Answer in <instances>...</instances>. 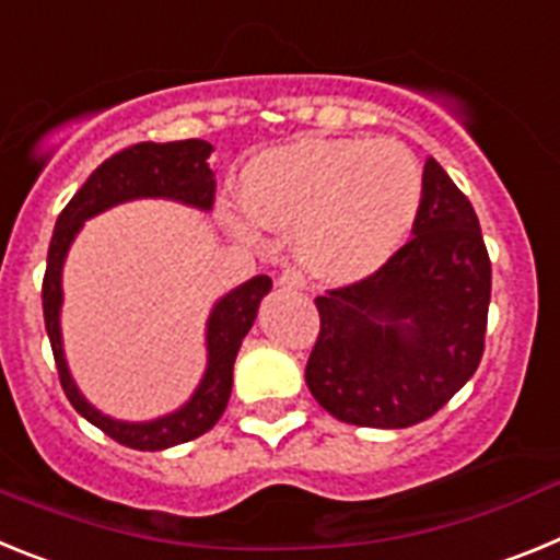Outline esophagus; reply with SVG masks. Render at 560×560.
<instances>
[{
	"label": "esophagus",
	"mask_w": 560,
	"mask_h": 560,
	"mask_svg": "<svg viewBox=\"0 0 560 560\" xmlns=\"http://www.w3.org/2000/svg\"><path fill=\"white\" fill-rule=\"evenodd\" d=\"M277 285H280V289H305V277H303V271H296V269H285L283 275L277 277Z\"/></svg>",
	"instance_id": "34e87169"
}]
</instances>
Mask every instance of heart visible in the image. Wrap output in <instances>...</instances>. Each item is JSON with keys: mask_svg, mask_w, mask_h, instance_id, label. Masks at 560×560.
<instances>
[{"mask_svg": "<svg viewBox=\"0 0 560 560\" xmlns=\"http://www.w3.org/2000/svg\"><path fill=\"white\" fill-rule=\"evenodd\" d=\"M244 207L224 210L237 237L294 230L308 275L353 283L407 244L423 205L420 162L398 140L305 137L260 153L244 171Z\"/></svg>", "mask_w": 560, "mask_h": 560, "instance_id": "b5f03b06", "label": "heart"}]
</instances>
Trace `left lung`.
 Returning a JSON list of instances; mask_svg holds the SVG:
<instances>
[{"label": "left lung", "mask_w": 560, "mask_h": 560, "mask_svg": "<svg viewBox=\"0 0 560 560\" xmlns=\"http://www.w3.org/2000/svg\"><path fill=\"white\" fill-rule=\"evenodd\" d=\"M491 303V257L477 212L434 160L412 241L359 283L316 296L319 336L305 384L353 427L407 429L477 373Z\"/></svg>", "instance_id": "left-lung-1"}]
</instances>
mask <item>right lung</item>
<instances>
[{"instance_id":"obj_1","label":"right lung","mask_w":560,"mask_h":560,"mask_svg":"<svg viewBox=\"0 0 560 560\" xmlns=\"http://www.w3.org/2000/svg\"><path fill=\"white\" fill-rule=\"evenodd\" d=\"M210 153L212 145L205 140L140 142V145L114 153L83 182L81 190L63 207L56 221V230H52V241H49L42 303L44 325H47L63 393H67L69 404L78 409V415H83L92 427L106 432L120 446L137 448V452H162V448L179 446L187 440L201 438L219 423L232 393V364H235V355L241 350V341L255 323L257 305L271 291V277H252L215 303L210 319H207L205 378L185 407L156 420H145V423H128V420L108 418L101 409L92 407L81 395L67 368L61 341L63 260H67V252L75 235L81 232L83 221L108 210V207L122 205V201L171 199L196 207V210H210L212 199H215V179H212L210 162H207Z\"/></svg>"}]
</instances>
